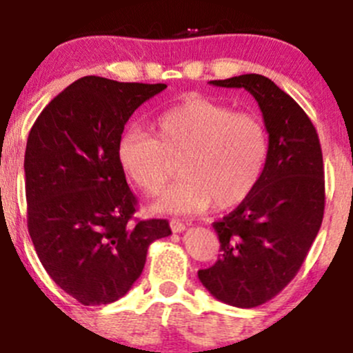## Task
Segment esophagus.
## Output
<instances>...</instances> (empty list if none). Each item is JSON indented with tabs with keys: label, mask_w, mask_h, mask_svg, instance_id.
Wrapping results in <instances>:
<instances>
[{
	"label": "esophagus",
	"mask_w": 353,
	"mask_h": 353,
	"mask_svg": "<svg viewBox=\"0 0 353 353\" xmlns=\"http://www.w3.org/2000/svg\"><path fill=\"white\" fill-rule=\"evenodd\" d=\"M188 227V223H184L183 220H177V219H172L170 220V229H172V232L179 234V232H184Z\"/></svg>",
	"instance_id": "obj_1"
}]
</instances>
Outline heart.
I'll list each match as a JSON object with an SVG mask.
<instances>
[{
	"instance_id": "1",
	"label": "heart",
	"mask_w": 353,
	"mask_h": 353,
	"mask_svg": "<svg viewBox=\"0 0 353 353\" xmlns=\"http://www.w3.org/2000/svg\"><path fill=\"white\" fill-rule=\"evenodd\" d=\"M154 137L130 130L117 159L128 179L157 196L179 162L183 179L152 205L155 213H198L215 203L230 208L258 186L268 160V133L261 119L210 99L190 95L159 114Z\"/></svg>"
}]
</instances>
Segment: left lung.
Returning <instances> with one entry per match:
<instances>
[{"label":"left lung","mask_w":353,"mask_h":353,"mask_svg":"<svg viewBox=\"0 0 353 353\" xmlns=\"http://www.w3.org/2000/svg\"><path fill=\"white\" fill-rule=\"evenodd\" d=\"M210 83L248 90L268 131L261 179L234 212L213 223L219 259L198 272L213 297L249 309L288 285L318 236L325 213L321 145L307 114L270 78L249 73Z\"/></svg>","instance_id":"obj_1"}]
</instances>
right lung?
<instances>
[{"instance_id":"obj_1","label":"right lung","mask_w":353,"mask_h":353,"mask_svg":"<svg viewBox=\"0 0 353 353\" xmlns=\"http://www.w3.org/2000/svg\"><path fill=\"white\" fill-rule=\"evenodd\" d=\"M165 83L83 77L56 95L28 133V234L42 266L83 305L110 304L140 279L167 220L131 222L137 198L117 159L124 124Z\"/></svg>"}]
</instances>
